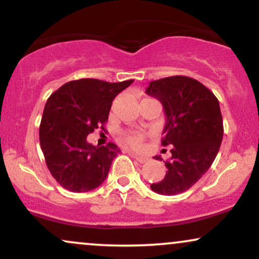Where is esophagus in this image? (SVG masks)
<instances>
[{
    "label": "esophagus",
    "instance_id": "obj_1",
    "mask_svg": "<svg viewBox=\"0 0 259 259\" xmlns=\"http://www.w3.org/2000/svg\"><path fill=\"white\" fill-rule=\"evenodd\" d=\"M130 156L133 157V158H135L136 160H138L139 163H145V162H147V158H145V157H140V156H138V154H134V153H130Z\"/></svg>",
    "mask_w": 259,
    "mask_h": 259
}]
</instances>
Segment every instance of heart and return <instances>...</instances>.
<instances>
[{"instance_id": "heart-1", "label": "heart", "mask_w": 259, "mask_h": 259, "mask_svg": "<svg viewBox=\"0 0 259 259\" xmlns=\"http://www.w3.org/2000/svg\"><path fill=\"white\" fill-rule=\"evenodd\" d=\"M145 135L139 132L125 133L120 136V141L124 146L133 148V150H140L144 145Z\"/></svg>"}]
</instances>
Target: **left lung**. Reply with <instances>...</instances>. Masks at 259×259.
<instances>
[{"instance_id": "1", "label": "left lung", "mask_w": 259, "mask_h": 259, "mask_svg": "<svg viewBox=\"0 0 259 259\" xmlns=\"http://www.w3.org/2000/svg\"><path fill=\"white\" fill-rule=\"evenodd\" d=\"M146 94L163 105L167 121L162 145L173 146L165 177L151 189L160 195L181 194L209 169L221 147L224 127L219 101L200 81L184 75L151 81Z\"/></svg>"}]
</instances>
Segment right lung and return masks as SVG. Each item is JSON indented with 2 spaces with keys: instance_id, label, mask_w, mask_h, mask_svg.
<instances>
[{
  "instance_id": "add662e5",
  "label": "right lung",
  "mask_w": 259,
  "mask_h": 259,
  "mask_svg": "<svg viewBox=\"0 0 259 259\" xmlns=\"http://www.w3.org/2000/svg\"><path fill=\"white\" fill-rule=\"evenodd\" d=\"M133 81L73 80L49 97L38 132L40 145L50 173L64 189L91 191L106 180L119 147L113 142L94 146L86 138L97 127L105 130L113 100Z\"/></svg>"
}]
</instances>
